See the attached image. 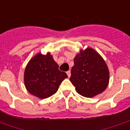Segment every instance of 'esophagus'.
<instances>
[{"label": "esophagus", "instance_id": "1", "mask_svg": "<svg viewBox=\"0 0 130 130\" xmlns=\"http://www.w3.org/2000/svg\"><path fill=\"white\" fill-rule=\"evenodd\" d=\"M66 73H67V74H68V77H70V76H71V72H70V70L68 71V72H67Z\"/></svg>", "mask_w": 130, "mask_h": 130}]
</instances>
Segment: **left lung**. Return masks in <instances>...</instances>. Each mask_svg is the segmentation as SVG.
Here are the masks:
<instances>
[{
	"instance_id": "1",
	"label": "left lung",
	"mask_w": 130,
	"mask_h": 130,
	"mask_svg": "<svg viewBox=\"0 0 130 130\" xmlns=\"http://www.w3.org/2000/svg\"><path fill=\"white\" fill-rule=\"evenodd\" d=\"M70 80L76 92L86 98L102 93L108 86L109 72L104 59L94 49L81 50L74 59Z\"/></svg>"
}]
</instances>
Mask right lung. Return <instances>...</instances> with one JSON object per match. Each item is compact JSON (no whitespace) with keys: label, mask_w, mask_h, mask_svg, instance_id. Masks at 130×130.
I'll return each instance as SVG.
<instances>
[{"label":"right lung","mask_w":130,"mask_h":130,"mask_svg":"<svg viewBox=\"0 0 130 130\" xmlns=\"http://www.w3.org/2000/svg\"><path fill=\"white\" fill-rule=\"evenodd\" d=\"M68 77L58 70L50 53L38 54L28 63L24 72L25 86L30 94L45 99L56 93L62 82Z\"/></svg>","instance_id":"add662e5"}]
</instances>
